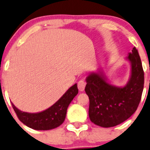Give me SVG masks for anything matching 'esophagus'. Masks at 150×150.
<instances>
[{"instance_id": "esophagus-1", "label": "esophagus", "mask_w": 150, "mask_h": 150, "mask_svg": "<svg viewBox=\"0 0 150 150\" xmlns=\"http://www.w3.org/2000/svg\"><path fill=\"white\" fill-rule=\"evenodd\" d=\"M86 84V82H85L84 80L79 81L78 83H77V86H78L79 90L80 91H83L84 90Z\"/></svg>"}]
</instances>
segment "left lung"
Instances as JSON below:
<instances>
[{"mask_svg": "<svg viewBox=\"0 0 150 150\" xmlns=\"http://www.w3.org/2000/svg\"><path fill=\"white\" fill-rule=\"evenodd\" d=\"M131 65L129 81L124 86L111 84L102 71L92 72L86 78L85 91L89 98L90 120L102 127L116 126L137 109L144 86V72L135 47L128 54Z\"/></svg>", "mask_w": 150, "mask_h": 150, "instance_id": "obj_1", "label": "left lung"}]
</instances>
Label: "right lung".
<instances>
[{
  "instance_id": "add662e5",
  "label": "right lung",
  "mask_w": 150,
  "mask_h": 150,
  "mask_svg": "<svg viewBox=\"0 0 150 150\" xmlns=\"http://www.w3.org/2000/svg\"><path fill=\"white\" fill-rule=\"evenodd\" d=\"M77 93V85L75 84L54 105L39 113L24 112L17 109L12 102V105L21 122L28 127L35 130H50L64 122L68 107Z\"/></svg>"
}]
</instances>
